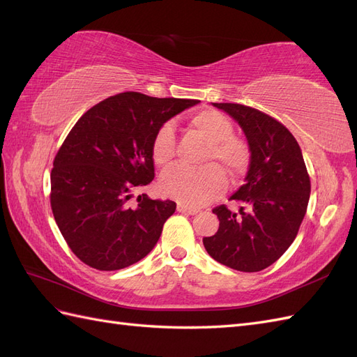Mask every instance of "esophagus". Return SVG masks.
Masks as SVG:
<instances>
[{"label":"esophagus","instance_id":"34e87169","mask_svg":"<svg viewBox=\"0 0 357 357\" xmlns=\"http://www.w3.org/2000/svg\"><path fill=\"white\" fill-rule=\"evenodd\" d=\"M177 211H178V213H183V214H197V213H198V208H190V207H186V205L178 204V205H177Z\"/></svg>","mask_w":357,"mask_h":357}]
</instances>
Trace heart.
<instances>
[{"mask_svg":"<svg viewBox=\"0 0 357 357\" xmlns=\"http://www.w3.org/2000/svg\"><path fill=\"white\" fill-rule=\"evenodd\" d=\"M190 126L208 142L204 162L211 164L199 169L176 167L160 178V190L186 207L201 205L218 198L226 189V176L220 165L232 177H241L250 165V147L244 138L232 134V122L225 114L213 109L193 113ZM150 153L155 165L168 168L176 155V128L172 122L162 123L153 135ZM215 163H219L215 166Z\"/></svg>","mask_w":357,"mask_h":357,"instance_id":"b5f03b06","label":"heart"}]
</instances>
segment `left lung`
I'll return each mask as SVG.
<instances>
[{
	"instance_id": "left-lung-1",
	"label": "left lung",
	"mask_w": 357,
	"mask_h": 357,
	"mask_svg": "<svg viewBox=\"0 0 357 357\" xmlns=\"http://www.w3.org/2000/svg\"><path fill=\"white\" fill-rule=\"evenodd\" d=\"M213 105L243 128L252 158L245 183L231 197L240 211L226 205L213 208L219 229L202 243L222 265L257 273L278 261L296 238L308 207L310 176L298 142L282 122L243 104Z\"/></svg>"
}]
</instances>
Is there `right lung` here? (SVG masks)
<instances>
[{
    "instance_id": "add662e5",
    "label": "right lung",
    "mask_w": 357,
    "mask_h": 357,
    "mask_svg": "<svg viewBox=\"0 0 357 357\" xmlns=\"http://www.w3.org/2000/svg\"><path fill=\"white\" fill-rule=\"evenodd\" d=\"M198 100L110 96L86 112L63 139L50 172L53 218L71 252L100 271L147 256L176 211L174 201L132 204V192L155 178L150 146L158 128Z\"/></svg>"
}]
</instances>
